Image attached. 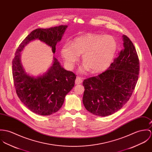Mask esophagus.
<instances>
[{
	"instance_id": "esophagus-1",
	"label": "esophagus",
	"mask_w": 152,
	"mask_h": 152,
	"mask_svg": "<svg viewBox=\"0 0 152 152\" xmlns=\"http://www.w3.org/2000/svg\"><path fill=\"white\" fill-rule=\"evenodd\" d=\"M82 83V78L81 77L77 76L76 79L75 83H76V84H81Z\"/></svg>"
}]
</instances>
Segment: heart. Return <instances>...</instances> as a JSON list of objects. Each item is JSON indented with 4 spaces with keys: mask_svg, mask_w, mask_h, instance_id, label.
<instances>
[{
    "mask_svg": "<svg viewBox=\"0 0 152 152\" xmlns=\"http://www.w3.org/2000/svg\"><path fill=\"white\" fill-rule=\"evenodd\" d=\"M117 50V42L111 35L90 34L75 39L61 48V55L69 67H72L82 55L85 64L82 72L90 69L93 73H100L113 63Z\"/></svg>",
    "mask_w": 152,
    "mask_h": 152,
    "instance_id": "heart-1",
    "label": "heart"
}]
</instances>
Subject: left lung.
Listing matches in <instances>:
<instances>
[{"mask_svg": "<svg viewBox=\"0 0 152 152\" xmlns=\"http://www.w3.org/2000/svg\"><path fill=\"white\" fill-rule=\"evenodd\" d=\"M124 49L119 52L107 70L87 78L83 82V102L94 115H111L128 101L135 89L139 74V61L131 39L123 36Z\"/></svg>", "mask_w": 152, "mask_h": 152, "instance_id": "1", "label": "left lung"}]
</instances>
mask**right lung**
Returning a JSON list of instances; mask_svg holds the SVG:
<instances>
[{"mask_svg": "<svg viewBox=\"0 0 152 152\" xmlns=\"http://www.w3.org/2000/svg\"><path fill=\"white\" fill-rule=\"evenodd\" d=\"M67 26L34 30L21 42L12 61V73L17 96L30 111L38 115H49L62 106L65 97L74 87L76 75L62 68L54 58L52 66L47 73L37 78L28 75L20 61V52L29 42L35 39L44 42L55 52Z\"/></svg>", "mask_w": 152, "mask_h": 152, "instance_id": "add662e5", "label": "right lung"}]
</instances>
